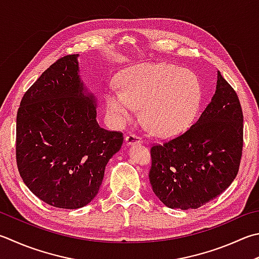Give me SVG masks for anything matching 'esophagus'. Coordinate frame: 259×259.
Here are the masks:
<instances>
[{
  "mask_svg": "<svg viewBox=\"0 0 259 259\" xmlns=\"http://www.w3.org/2000/svg\"><path fill=\"white\" fill-rule=\"evenodd\" d=\"M143 140L141 138L140 135L135 134V133H131L125 138V143L127 145H132V144H136V143H142Z\"/></svg>",
  "mask_w": 259,
  "mask_h": 259,
  "instance_id": "obj_1",
  "label": "esophagus"
}]
</instances>
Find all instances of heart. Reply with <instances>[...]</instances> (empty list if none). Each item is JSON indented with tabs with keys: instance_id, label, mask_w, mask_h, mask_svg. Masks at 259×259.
Wrapping results in <instances>:
<instances>
[{
	"instance_id": "heart-1",
	"label": "heart",
	"mask_w": 259,
	"mask_h": 259,
	"mask_svg": "<svg viewBox=\"0 0 259 259\" xmlns=\"http://www.w3.org/2000/svg\"><path fill=\"white\" fill-rule=\"evenodd\" d=\"M120 91L105 95L106 110L117 125L134 120L136 109L151 132L172 138L189 127L202 101V87L192 72L174 65L141 64L126 71Z\"/></svg>"
}]
</instances>
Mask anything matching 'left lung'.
Segmentation results:
<instances>
[{"label": "left lung", "mask_w": 259, "mask_h": 259, "mask_svg": "<svg viewBox=\"0 0 259 259\" xmlns=\"http://www.w3.org/2000/svg\"><path fill=\"white\" fill-rule=\"evenodd\" d=\"M243 114L233 88L218 72L217 90L195 124L151 146L149 178L170 208H198L222 194L239 171Z\"/></svg>", "instance_id": "obj_1"}]
</instances>
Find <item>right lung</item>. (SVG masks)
I'll return each mask as SVG.
<instances>
[{
	"label": "right lung",
	"instance_id": "1",
	"mask_svg": "<svg viewBox=\"0 0 259 259\" xmlns=\"http://www.w3.org/2000/svg\"><path fill=\"white\" fill-rule=\"evenodd\" d=\"M77 55L53 63L23 95L17 114L16 159L23 183L48 205L80 208L98 194L123 133L101 128L84 94Z\"/></svg>",
	"mask_w": 259,
	"mask_h": 259
}]
</instances>
